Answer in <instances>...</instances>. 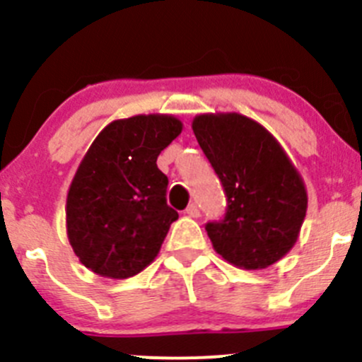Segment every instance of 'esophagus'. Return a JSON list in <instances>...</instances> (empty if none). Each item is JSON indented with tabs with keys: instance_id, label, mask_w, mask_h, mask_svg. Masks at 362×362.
I'll return each mask as SVG.
<instances>
[{
	"instance_id": "esophagus-1",
	"label": "esophagus",
	"mask_w": 362,
	"mask_h": 362,
	"mask_svg": "<svg viewBox=\"0 0 362 362\" xmlns=\"http://www.w3.org/2000/svg\"><path fill=\"white\" fill-rule=\"evenodd\" d=\"M199 214H202V211H199V206L196 203H192V204H189L187 208H185V215H189V217H199Z\"/></svg>"
}]
</instances>
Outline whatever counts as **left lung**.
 Returning a JSON list of instances; mask_svg holds the SVG:
<instances>
[{"instance_id":"8db88e82","label":"left lung","mask_w":362,"mask_h":362,"mask_svg":"<svg viewBox=\"0 0 362 362\" xmlns=\"http://www.w3.org/2000/svg\"><path fill=\"white\" fill-rule=\"evenodd\" d=\"M192 131L228 198L224 221L206 224L214 250L238 268L275 264L298 242L308 208L298 168L262 124L242 113H199Z\"/></svg>"}]
</instances>
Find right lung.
Returning a JSON list of instances; mask_svg holds the SVG:
<instances>
[{"label": "right lung", "instance_id": "right-lung-1", "mask_svg": "<svg viewBox=\"0 0 362 362\" xmlns=\"http://www.w3.org/2000/svg\"><path fill=\"white\" fill-rule=\"evenodd\" d=\"M182 127L168 113L112 120L80 160L66 196V235L96 275L129 279L158 257L178 218L166 204L168 177L158 156Z\"/></svg>", "mask_w": 362, "mask_h": 362}]
</instances>
